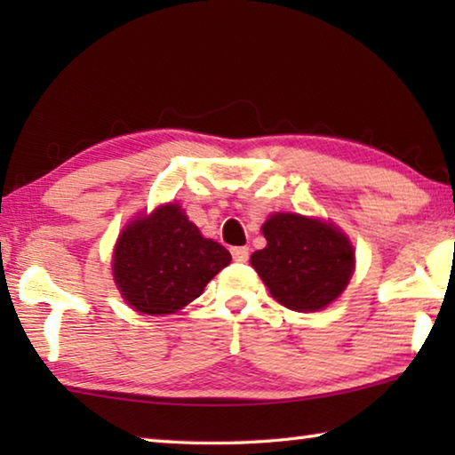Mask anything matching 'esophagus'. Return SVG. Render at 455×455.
I'll list each match as a JSON object with an SVG mask.
<instances>
[{"label": "esophagus", "instance_id": "1", "mask_svg": "<svg viewBox=\"0 0 455 455\" xmlns=\"http://www.w3.org/2000/svg\"><path fill=\"white\" fill-rule=\"evenodd\" d=\"M230 252H233V259L236 260V263H246V260H249V257H251L249 246H235V249Z\"/></svg>", "mask_w": 455, "mask_h": 455}]
</instances>
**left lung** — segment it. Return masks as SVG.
<instances>
[{
    "label": "left lung",
    "mask_w": 455,
    "mask_h": 455,
    "mask_svg": "<svg viewBox=\"0 0 455 455\" xmlns=\"http://www.w3.org/2000/svg\"><path fill=\"white\" fill-rule=\"evenodd\" d=\"M267 246L251 263L281 305L292 311H317L341 295L353 275V246L325 222L273 214L263 225Z\"/></svg>",
    "instance_id": "1"
}]
</instances>
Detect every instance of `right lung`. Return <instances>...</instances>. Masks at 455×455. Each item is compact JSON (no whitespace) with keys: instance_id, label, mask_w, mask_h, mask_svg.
Segmentation results:
<instances>
[{"instance_id":"1","label":"right lung","mask_w":455,"mask_h":455,"mask_svg":"<svg viewBox=\"0 0 455 455\" xmlns=\"http://www.w3.org/2000/svg\"><path fill=\"white\" fill-rule=\"evenodd\" d=\"M228 263L225 246L200 235L179 204H166L120 235L114 279L136 311L168 315L203 295Z\"/></svg>"}]
</instances>
